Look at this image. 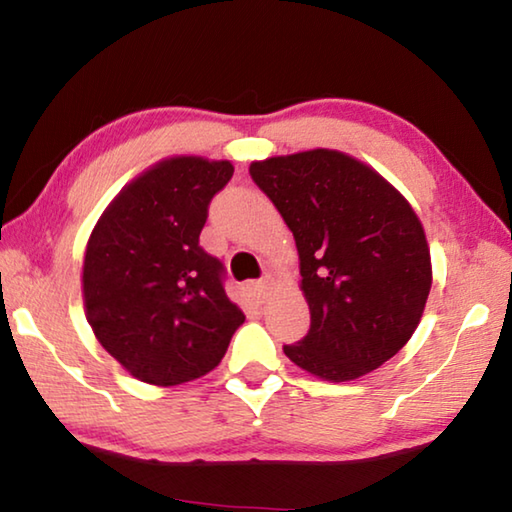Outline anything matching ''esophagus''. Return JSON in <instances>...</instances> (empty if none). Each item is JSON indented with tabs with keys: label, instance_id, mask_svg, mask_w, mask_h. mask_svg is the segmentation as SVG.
I'll list each match as a JSON object with an SVG mask.
<instances>
[{
	"label": "esophagus",
	"instance_id": "esophagus-1",
	"mask_svg": "<svg viewBox=\"0 0 512 512\" xmlns=\"http://www.w3.org/2000/svg\"><path fill=\"white\" fill-rule=\"evenodd\" d=\"M250 289H253L257 300H264L266 293H268V277H264V280L253 282V284H250Z\"/></svg>",
	"mask_w": 512,
	"mask_h": 512
}]
</instances>
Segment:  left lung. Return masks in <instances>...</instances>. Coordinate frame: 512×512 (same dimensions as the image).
Wrapping results in <instances>:
<instances>
[{
    "label": "left lung",
    "instance_id": "obj_1",
    "mask_svg": "<svg viewBox=\"0 0 512 512\" xmlns=\"http://www.w3.org/2000/svg\"><path fill=\"white\" fill-rule=\"evenodd\" d=\"M296 239L311 325L284 354L350 381L400 352L431 289L422 223L406 198L350 155L314 149L250 164Z\"/></svg>",
    "mask_w": 512,
    "mask_h": 512
}]
</instances>
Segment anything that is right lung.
<instances>
[{"instance_id":"add662e5","label":"right lung","mask_w":512,"mask_h":512,"mask_svg":"<svg viewBox=\"0 0 512 512\" xmlns=\"http://www.w3.org/2000/svg\"><path fill=\"white\" fill-rule=\"evenodd\" d=\"M235 167L171 158L121 189L94 225L83 300L99 343L133 377L176 386L219 366L246 316L225 268L198 244L212 198Z\"/></svg>"}]
</instances>
